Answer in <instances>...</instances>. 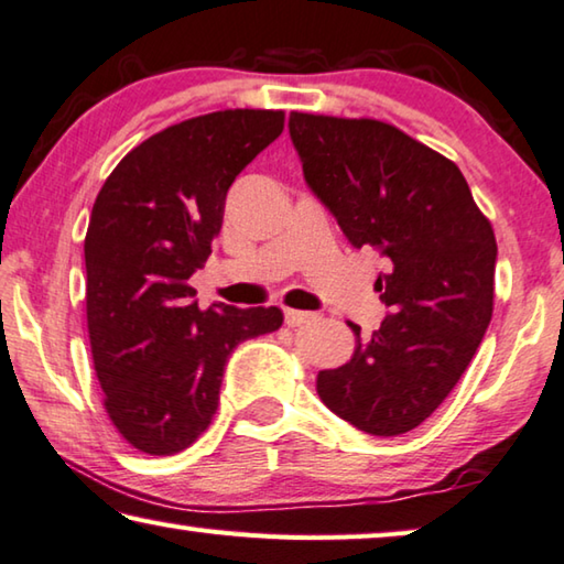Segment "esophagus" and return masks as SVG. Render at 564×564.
<instances>
[{"mask_svg":"<svg viewBox=\"0 0 564 564\" xmlns=\"http://www.w3.org/2000/svg\"><path fill=\"white\" fill-rule=\"evenodd\" d=\"M317 315L315 312H300V310H284V322H288L290 327H300V325H307V322H315Z\"/></svg>","mask_w":564,"mask_h":564,"instance_id":"34e87169","label":"esophagus"}]
</instances>
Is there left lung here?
Returning a JSON list of instances; mask_svg holds the SVG:
<instances>
[{
	"mask_svg": "<svg viewBox=\"0 0 564 564\" xmlns=\"http://www.w3.org/2000/svg\"><path fill=\"white\" fill-rule=\"evenodd\" d=\"M304 182L349 245L372 247L387 317L347 365L317 375L322 402L377 437L435 412L492 319L497 242L455 162L377 119L290 115Z\"/></svg>",
	"mask_w": 564,
	"mask_h": 564,
	"instance_id": "left-lung-1",
	"label": "left lung"
}]
</instances>
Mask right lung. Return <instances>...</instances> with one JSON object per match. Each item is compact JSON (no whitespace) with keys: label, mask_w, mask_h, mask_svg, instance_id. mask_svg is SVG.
Listing matches in <instances>:
<instances>
[{"label":"right lung","mask_w":564,"mask_h":564,"mask_svg":"<svg viewBox=\"0 0 564 564\" xmlns=\"http://www.w3.org/2000/svg\"><path fill=\"white\" fill-rule=\"evenodd\" d=\"M284 129V112L225 109L134 147L91 207L87 327L105 410L147 455L209 427L232 349L282 327L280 307L199 310L189 276L212 254L237 174Z\"/></svg>","instance_id":"add662e5"}]
</instances>
